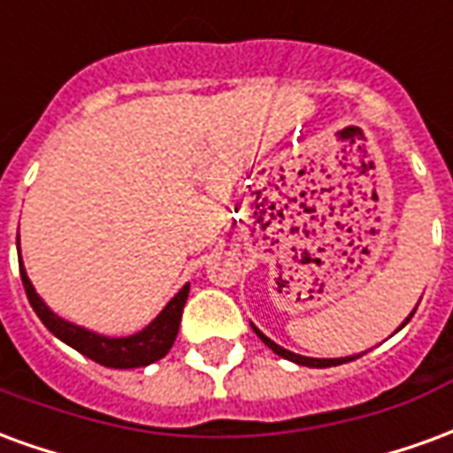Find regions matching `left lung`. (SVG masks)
Instances as JSON below:
<instances>
[{
  "label": "left lung",
  "instance_id": "8db88e82",
  "mask_svg": "<svg viewBox=\"0 0 453 453\" xmlns=\"http://www.w3.org/2000/svg\"><path fill=\"white\" fill-rule=\"evenodd\" d=\"M412 313H415V311H412ZM412 313H410V318H412ZM410 318L405 320V323L400 325L398 330H403V327L410 323ZM252 330H255L257 337L265 342L266 347L274 351V354H279V357H284V359H288V361H294V364H298V366H311V369H327V366H340V364H347V361L359 359V357H340V359H313V357H303V354H296V351H288V349H284V347H279V344H276L274 340H269V337H266V334L262 333V330H259L257 325H252ZM398 330H395V333H398Z\"/></svg>",
  "mask_w": 453,
  "mask_h": 453
}]
</instances>
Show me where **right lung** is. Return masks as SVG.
<instances>
[{
    "label": "right lung",
    "mask_w": 453,
    "mask_h": 453,
    "mask_svg": "<svg viewBox=\"0 0 453 453\" xmlns=\"http://www.w3.org/2000/svg\"><path fill=\"white\" fill-rule=\"evenodd\" d=\"M19 272H21V281H24L26 296L28 303L35 311V315L41 318V323L50 330V333L63 340L65 344H70L73 349H77L84 357H89L102 366L109 369H138V366H148L152 361L162 359L172 344L177 340L179 323H181V311L188 298V284L179 288V294L169 301L162 313L140 333L128 334V337H106V334L87 330L82 325H74L70 320H65L58 313H53L41 296L35 294L31 279L26 274V266L21 262V247H19Z\"/></svg>",
    "instance_id": "add662e5"
}]
</instances>
